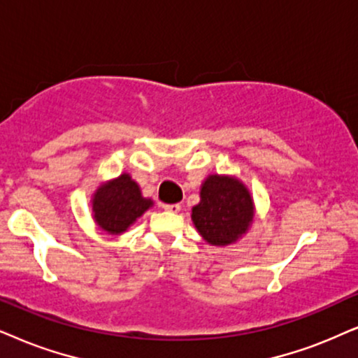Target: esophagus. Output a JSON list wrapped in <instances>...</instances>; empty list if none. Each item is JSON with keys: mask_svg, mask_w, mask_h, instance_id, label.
<instances>
[{"mask_svg": "<svg viewBox=\"0 0 358 358\" xmlns=\"http://www.w3.org/2000/svg\"><path fill=\"white\" fill-rule=\"evenodd\" d=\"M162 208L169 213H178L180 210H182V206H180L178 203H175V205H162Z\"/></svg>", "mask_w": 358, "mask_h": 358, "instance_id": "1", "label": "esophagus"}]
</instances>
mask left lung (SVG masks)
I'll use <instances>...</instances> for the list:
<instances>
[{
    "label": "left lung",
    "instance_id": "8db88e82",
    "mask_svg": "<svg viewBox=\"0 0 358 358\" xmlns=\"http://www.w3.org/2000/svg\"><path fill=\"white\" fill-rule=\"evenodd\" d=\"M255 205L250 189L238 178L210 175L200 189V203L193 206L194 228L206 243L228 246L250 229Z\"/></svg>",
    "mask_w": 358,
    "mask_h": 358
}]
</instances>
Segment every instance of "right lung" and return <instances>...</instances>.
I'll list each match as a JSON object with an SVG mask.
<instances>
[{
    "instance_id": "add662e5",
    "label": "right lung",
    "mask_w": 358,
    "mask_h": 358,
    "mask_svg": "<svg viewBox=\"0 0 358 358\" xmlns=\"http://www.w3.org/2000/svg\"><path fill=\"white\" fill-rule=\"evenodd\" d=\"M153 205L129 173L101 185L92 198L94 220L108 234H122Z\"/></svg>"
}]
</instances>
